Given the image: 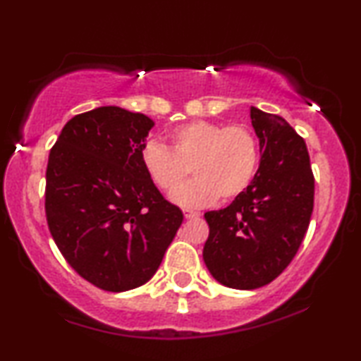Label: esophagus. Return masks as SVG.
I'll return each instance as SVG.
<instances>
[{"mask_svg": "<svg viewBox=\"0 0 361 361\" xmlns=\"http://www.w3.org/2000/svg\"><path fill=\"white\" fill-rule=\"evenodd\" d=\"M184 215H185L187 220H194V219H199L200 212H195V210H184Z\"/></svg>", "mask_w": 361, "mask_h": 361, "instance_id": "obj_1", "label": "esophagus"}]
</instances>
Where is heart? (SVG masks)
<instances>
[{"label": "heart", "instance_id": "obj_1", "mask_svg": "<svg viewBox=\"0 0 361 361\" xmlns=\"http://www.w3.org/2000/svg\"><path fill=\"white\" fill-rule=\"evenodd\" d=\"M141 166L161 192L175 190L192 169L196 176L172 194L177 205L199 209L219 199L233 200L253 182L259 166V145L245 125L189 121L174 128L169 147L147 141Z\"/></svg>", "mask_w": 361, "mask_h": 361}]
</instances>
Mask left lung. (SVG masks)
I'll return each mask as SVG.
<instances>
[{"label":"left lung","mask_w":361,"mask_h":361,"mask_svg":"<svg viewBox=\"0 0 361 361\" xmlns=\"http://www.w3.org/2000/svg\"><path fill=\"white\" fill-rule=\"evenodd\" d=\"M261 162L243 194L207 212L204 261L226 288L258 289L290 264L314 210V174L302 136L283 116L250 108Z\"/></svg>","instance_id":"left-lung-1"}]
</instances>
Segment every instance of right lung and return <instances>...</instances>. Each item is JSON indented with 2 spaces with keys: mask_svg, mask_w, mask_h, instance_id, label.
Masks as SVG:
<instances>
[{
  "mask_svg": "<svg viewBox=\"0 0 361 361\" xmlns=\"http://www.w3.org/2000/svg\"><path fill=\"white\" fill-rule=\"evenodd\" d=\"M152 125L100 106L68 120L49 154V231L75 273L110 293L147 283L184 220L141 166Z\"/></svg>",
  "mask_w": 361,
  "mask_h": 361,
  "instance_id": "add662e5",
  "label": "right lung"
}]
</instances>
